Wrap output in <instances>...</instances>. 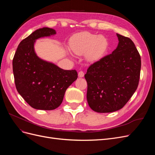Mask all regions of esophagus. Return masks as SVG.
<instances>
[{
    "label": "esophagus",
    "instance_id": "1",
    "mask_svg": "<svg viewBox=\"0 0 155 155\" xmlns=\"http://www.w3.org/2000/svg\"><path fill=\"white\" fill-rule=\"evenodd\" d=\"M84 75H85V74H84V72L83 71H79L78 72V76L79 78H83L84 77Z\"/></svg>",
    "mask_w": 155,
    "mask_h": 155
}]
</instances>
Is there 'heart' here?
I'll use <instances>...</instances> for the list:
<instances>
[{"label": "heart", "mask_w": 155, "mask_h": 155, "mask_svg": "<svg viewBox=\"0 0 155 155\" xmlns=\"http://www.w3.org/2000/svg\"><path fill=\"white\" fill-rule=\"evenodd\" d=\"M108 41L104 35L84 31L74 35L70 41V48L77 55L86 54L88 61L95 62L104 57L108 48Z\"/></svg>", "instance_id": "heart-1"}]
</instances>
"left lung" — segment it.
Returning <instances> with one entry per match:
<instances>
[{"instance_id":"1","label":"left lung","mask_w":155,"mask_h":155,"mask_svg":"<svg viewBox=\"0 0 155 155\" xmlns=\"http://www.w3.org/2000/svg\"><path fill=\"white\" fill-rule=\"evenodd\" d=\"M119 41L112 54L91 64L85 78L89 107L100 113L123 108L137 89L141 58L133 41L116 34Z\"/></svg>"}]
</instances>
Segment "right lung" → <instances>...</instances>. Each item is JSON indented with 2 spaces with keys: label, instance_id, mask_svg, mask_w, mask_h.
<instances>
[{
  "label": "right lung",
  "instance_id": "1",
  "mask_svg": "<svg viewBox=\"0 0 155 155\" xmlns=\"http://www.w3.org/2000/svg\"><path fill=\"white\" fill-rule=\"evenodd\" d=\"M55 34V30L47 27L34 31L18 45L13 59L17 90L35 109L50 110L58 108L67 88L78 78L76 70H63L39 58L35 53L37 39Z\"/></svg>",
  "mask_w": 155,
  "mask_h": 155
}]
</instances>
